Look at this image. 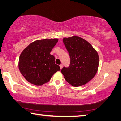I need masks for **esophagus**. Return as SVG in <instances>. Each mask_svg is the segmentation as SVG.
<instances>
[{
  "label": "esophagus",
  "instance_id": "esophagus-1",
  "mask_svg": "<svg viewBox=\"0 0 121 121\" xmlns=\"http://www.w3.org/2000/svg\"><path fill=\"white\" fill-rule=\"evenodd\" d=\"M62 67H63V65H62V64H61V65H60V68H61V69H62Z\"/></svg>",
  "mask_w": 121,
  "mask_h": 121
}]
</instances>
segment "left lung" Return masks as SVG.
Instances as JSON below:
<instances>
[{"instance_id":"left-lung-1","label":"left lung","mask_w":121,"mask_h":121,"mask_svg":"<svg viewBox=\"0 0 121 121\" xmlns=\"http://www.w3.org/2000/svg\"><path fill=\"white\" fill-rule=\"evenodd\" d=\"M70 56V65L64 67L61 73L73 86L85 85L97 73L99 64L98 53L88 41L78 36L63 39Z\"/></svg>"}]
</instances>
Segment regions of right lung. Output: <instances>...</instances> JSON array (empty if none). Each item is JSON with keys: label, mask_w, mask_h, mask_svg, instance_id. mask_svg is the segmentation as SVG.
Masks as SVG:
<instances>
[{"label": "right lung", "mask_w": 121, "mask_h": 121, "mask_svg": "<svg viewBox=\"0 0 121 121\" xmlns=\"http://www.w3.org/2000/svg\"><path fill=\"white\" fill-rule=\"evenodd\" d=\"M58 41L57 39L36 40L28 46L19 57V68L30 83L41 86L60 70L55 64V57L50 53Z\"/></svg>", "instance_id": "1"}]
</instances>
